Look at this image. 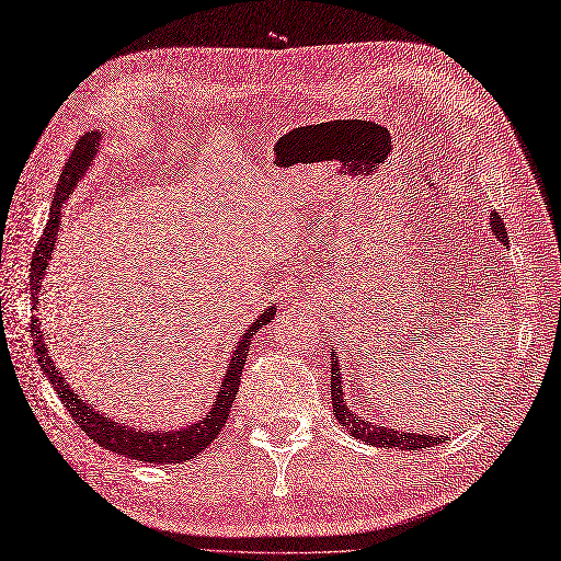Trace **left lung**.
Masks as SVG:
<instances>
[{"instance_id": "obj_1", "label": "left lung", "mask_w": 561, "mask_h": 561, "mask_svg": "<svg viewBox=\"0 0 561 561\" xmlns=\"http://www.w3.org/2000/svg\"><path fill=\"white\" fill-rule=\"evenodd\" d=\"M490 231L504 247L508 244V233L500 213H490ZM337 358H340L337 348L333 346L330 348V400H333V413L337 423L351 434V437H356L369 446L396 448V450H421V448L437 446L450 439V437H437V434H423V432H411V430L400 432L390 425L375 423L371 419H367L365 413L351 409L344 400L346 392L342 383V365Z\"/></svg>"}]
</instances>
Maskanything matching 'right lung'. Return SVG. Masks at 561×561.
Instances as JSON below:
<instances>
[{
  "label": "right lung",
  "instance_id": "1",
  "mask_svg": "<svg viewBox=\"0 0 561 561\" xmlns=\"http://www.w3.org/2000/svg\"><path fill=\"white\" fill-rule=\"evenodd\" d=\"M103 134L90 131L82 136L76 148L65 163V171L59 175L55 198L50 205V217L46 224V231L41 236L34 256H32V267H30V294H32V309L38 307L41 291H44V279L53 261V249L57 242V233L61 228V207H65L67 198L73 194L78 182L85 178L90 171V165L99 152ZM277 305H270L263 309V314L256 317L252 325H247L240 340L236 342L231 358H228V369L219 383V390L215 396V402L207 409L205 416L196 419L194 423L178 427V430H138L136 425L129 423H117L113 419H106L101 411H96L88 400H82L78 392L67 383L65 375H61L59 367L53 363V354L48 351L46 344V333L41 330V321L36 314H32V342L36 351V360L41 365V371L48 377L50 386L55 388L57 398L61 400L71 413V419L76 425L88 434L92 442L103 446L111 453L124 455L129 460L138 462H150V465H180L196 458L198 453H203L207 446H210L217 437L221 427L228 421V411L233 407V400L238 398V386H240V375L244 369V360L249 354V344H252V337L259 333L263 325L275 319Z\"/></svg>",
  "mask_w": 561,
  "mask_h": 561
}]
</instances>
